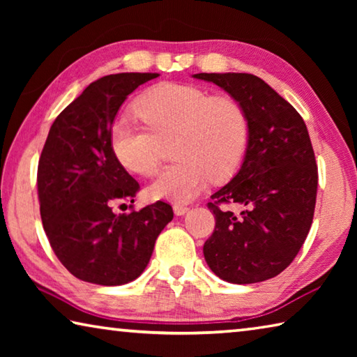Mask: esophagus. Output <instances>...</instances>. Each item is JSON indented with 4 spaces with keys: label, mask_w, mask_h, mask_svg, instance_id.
<instances>
[{
    "label": "esophagus",
    "mask_w": 357,
    "mask_h": 357,
    "mask_svg": "<svg viewBox=\"0 0 357 357\" xmlns=\"http://www.w3.org/2000/svg\"><path fill=\"white\" fill-rule=\"evenodd\" d=\"M173 211L176 215H184L187 211H189V206H185V204H183V203H174Z\"/></svg>",
    "instance_id": "obj_1"
}]
</instances>
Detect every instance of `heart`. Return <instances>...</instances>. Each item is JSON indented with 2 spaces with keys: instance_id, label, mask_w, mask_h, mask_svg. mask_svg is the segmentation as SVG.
Returning a JSON list of instances; mask_svg holds the SVG:
<instances>
[{
  "instance_id": "b5f03b06",
  "label": "heart",
  "mask_w": 357,
  "mask_h": 357,
  "mask_svg": "<svg viewBox=\"0 0 357 357\" xmlns=\"http://www.w3.org/2000/svg\"><path fill=\"white\" fill-rule=\"evenodd\" d=\"M135 112L147 126L119 118L110 137L114 155L129 172L154 174L160 142L174 137L176 160L149 187L155 198L189 202L211 178L227 179L243 164L249 121L244 108L229 96H211L195 84L160 83L137 100Z\"/></svg>"
}]
</instances>
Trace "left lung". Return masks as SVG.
<instances>
[{
    "label": "left lung",
    "instance_id": "1",
    "mask_svg": "<svg viewBox=\"0 0 357 357\" xmlns=\"http://www.w3.org/2000/svg\"><path fill=\"white\" fill-rule=\"evenodd\" d=\"M236 99L249 121L244 162L208 208L215 228L203 245L211 271L229 283L279 275L301 250L317 203L318 167L309 130L294 107L252 74H195ZM238 202L239 215L220 204Z\"/></svg>",
    "mask_w": 357,
    "mask_h": 357
}]
</instances>
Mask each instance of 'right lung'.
I'll return each instance as SVG.
<instances>
[{"label":"right lung","mask_w":357,"mask_h":357,"mask_svg":"<svg viewBox=\"0 0 357 357\" xmlns=\"http://www.w3.org/2000/svg\"><path fill=\"white\" fill-rule=\"evenodd\" d=\"M155 77L123 72L93 82L58 114L42 149V223L59 261L83 282L114 287L135 280L173 219L165 202L130 213L113 211L118 202L134 203L140 189L112 149L113 121L128 96Z\"/></svg>","instance_id":"obj_1"}]
</instances>
